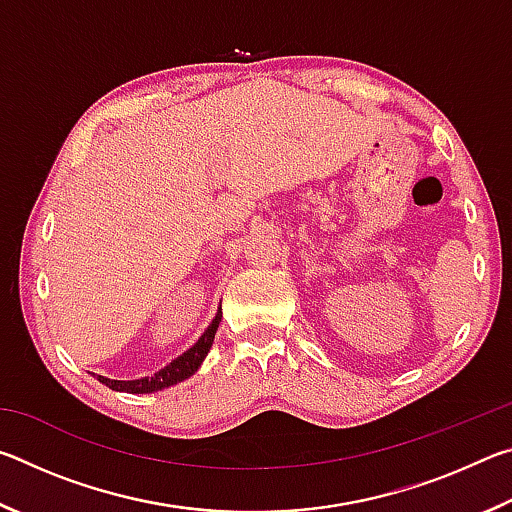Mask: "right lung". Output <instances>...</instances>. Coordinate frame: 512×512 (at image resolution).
<instances>
[{
	"label": "right lung",
	"instance_id": "right-lung-1",
	"mask_svg": "<svg viewBox=\"0 0 512 512\" xmlns=\"http://www.w3.org/2000/svg\"><path fill=\"white\" fill-rule=\"evenodd\" d=\"M219 323H221V307L216 309V316L212 318V323L207 325V329L201 334V339H198L192 345V348L180 354V357L173 359L169 366H164L162 370L155 372L153 377L121 381V379H108V377H103V375H94V372H92V375L97 377L101 384H106L108 388H112V391H119V393L144 395V393L164 391V388L178 384V381L189 379L198 368H201V363L205 361L207 352H210V348H212L214 334H216V329H219Z\"/></svg>",
	"mask_w": 512,
	"mask_h": 512
}]
</instances>
